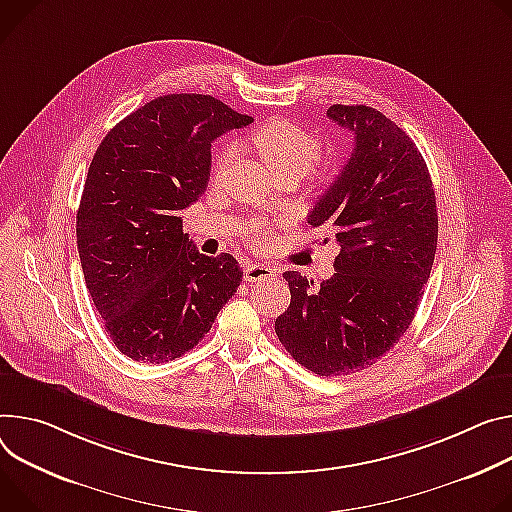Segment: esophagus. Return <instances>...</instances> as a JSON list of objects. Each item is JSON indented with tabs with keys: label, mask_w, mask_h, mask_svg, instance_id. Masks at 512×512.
<instances>
[{
	"label": "esophagus",
	"mask_w": 512,
	"mask_h": 512,
	"mask_svg": "<svg viewBox=\"0 0 512 512\" xmlns=\"http://www.w3.org/2000/svg\"><path fill=\"white\" fill-rule=\"evenodd\" d=\"M275 269L267 263H249L245 267V280L247 282H267V280H273L275 277Z\"/></svg>",
	"instance_id": "34e87169"
}]
</instances>
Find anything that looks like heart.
Masks as SVG:
<instances>
[{
    "mask_svg": "<svg viewBox=\"0 0 512 512\" xmlns=\"http://www.w3.org/2000/svg\"><path fill=\"white\" fill-rule=\"evenodd\" d=\"M251 145L261 155L265 165L277 173L298 175L310 171L320 157L318 138L290 120H269L251 132ZM232 157V147L226 145L218 157V167H224ZM251 237L261 239V230L253 228Z\"/></svg>",
    "mask_w": 512,
    "mask_h": 512,
    "instance_id": "b5f03b06",
    "label": "heart"
}]
</instances>
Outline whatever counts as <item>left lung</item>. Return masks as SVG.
Returning a JSON list of instances; mask_svg holds the SVG:
<instances>
[{
	"label": "left lung",
	"instance_id": "1",
	"mask_svg": "<svg viewBox=\"0 0 512 512\" xmlns=\"http://www.w3.org/2000/svg\"><path fill=\"white\" fill-rule=\"evenodd\" d=\"M327 116L355 136L343 171L308 224L329 230L337 273L314 290L286 271L292 302L275 318L286 351L318 376L374 365L406 333L437 251L433 181L412 138L369 106L335 104Z\"/></svg>",
	"mask_w": 512,
	"mask_h": 512
}]
</instances>
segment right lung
<instances>
[{
	"mask_svg": "<svg viewBox=\"0 0 512 512\" xmlns=\"http://www.w3.org/2000/svg\"><path fill=\"white\" fill-rule=\"evenodd\" d=\"M251 122L212 96H161L120 120L91 159L77 249L89 296L126 357L163 363L194 349L241 286L239 261L202 255L179 214L208 188L214 138Z\"/></svg>",
	"mask_w": 512,
	"mask_h": 512,
	"instance_id": "obj_1",
	"label": "right lung"
}]
</instances>
